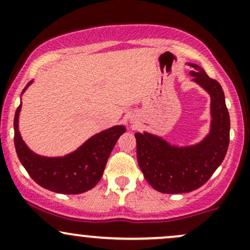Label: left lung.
<instances>
[{
	"mask_svg": "<svg viewBox=\"0 0 250 250\" xmlns=\"http://www.w3.org/2000/svg\"><path fill=\"white\" fill-rule=\"evenodd\" d=\"M190 74L211 95V131L203 142L174 146L163 138L136 133V152L144 178L162 193H185L199 188L212 177L227 154L230 121L225 94L218 81L195 64Z\"/></svg>",
	"mask_w": 250,
	"mask_h": 250,
	"instance_id": "left-lung-1",
	"label": "left lung"
}]
</instances>
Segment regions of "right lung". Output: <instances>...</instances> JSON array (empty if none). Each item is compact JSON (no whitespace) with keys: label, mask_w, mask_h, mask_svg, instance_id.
<instances>
[{"label":"right lung","mask_w":250,"mask_h":250,"mask_svg":"<svg viewBox=\"0 0 250 250\" xmlns=\"http://www.w3.org/2000/svg\"><path fill=\"white\" fill-rule=\"evenodd\" d=\"M31 81L25 86L28 88ZM22 92V93H23ZM22 102L15 113V148L21 163L32 179L57 193L78 194L86 192L98 184L106 167L108 157L125 131L123 125H115L94 135L79 149L64 157H42L34 154L23 142L19 131V116Z\"/></svg>","instance_id":"right-lung-1"}]
</instances>
